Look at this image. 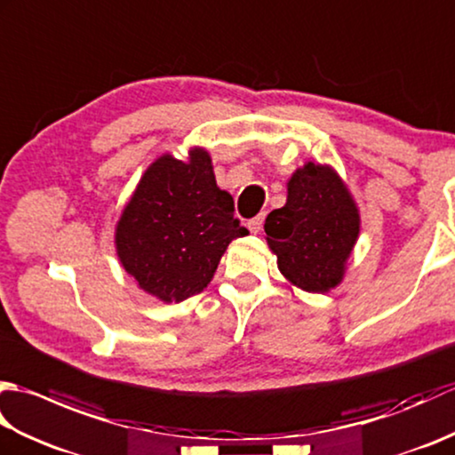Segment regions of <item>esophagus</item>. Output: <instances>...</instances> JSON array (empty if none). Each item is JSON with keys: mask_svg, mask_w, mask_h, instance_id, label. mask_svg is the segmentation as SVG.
Masks as SVG:
<instances>
[{"mask_svg": "<svg viewBox=\"0 0 455 455\" xmlns=\"http://www.w3.org/2000/svg\"><path fill=\"white\" fill-rule=\"evenodd\" d=\"M264 217H266V212H259V215H256L254 219H250V220H248V228H250V233L258 235L259 230H262V227H264Z\"/></svg>", "mask_w": 455, "mask_h": 455, "instance_id": "1", "label": "esophagus"}]
</instances>
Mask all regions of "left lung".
<instances>
[{
  "label": "left lung",
  "instance_id": "8db88e82",
  "mask_svg": "<svg viewBox=\"0 0 455 455\" xmlns=\"http://www.w3.org/2000/svg\"><path fill=\"white\" fill-rule=\"evenodd\" d=\"M267 244L289 282L324 293L340 283L360 233V217L340 178L308 162L287 186V203L266 219Z\"/></svg>",
  "mask_w": 455,
  "mask_h": 455
}]
</instances>
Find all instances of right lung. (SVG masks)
<instances>
[{
    "instance_id": "add662e5",
    "label": "right lung",
    "mask_w": 455,
    "mask_h": 455,
    "mask_svg": "<svg viewBox=\"0 0 455 455\" xmlns=\"http://www.w3.org/2000/svg\"><path fill=\"white\" fill-rule=\"evenodd\" d=\"M248 235L211 158L162 156L144 173L117 225V254L139 285L166 303L201 293L233 238Z\"/></svg>"
}]
</instances>
